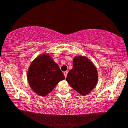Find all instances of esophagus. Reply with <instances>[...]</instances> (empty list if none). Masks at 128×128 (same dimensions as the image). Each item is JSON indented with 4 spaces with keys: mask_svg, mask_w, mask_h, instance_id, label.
Wrapping results in <instances>:
<instances>
[{
    "mask_svg": "<svg viewBox=\"0 0 128 128\" xmlns=\"http://www.w3.org/2000/svg\"><path fill=\"white\" fill-rule=\"evenodd\" d=\"M64 77H66V76H67V74H68V72H64Z\"/></svg>",
    "mask_w": 128,
    "mask_h": 128,
    "instance_id": "1",
    "label": "esophagus"
}]
</instances>
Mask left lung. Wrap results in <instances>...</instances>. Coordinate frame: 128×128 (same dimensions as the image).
<instances>
[{
	"label": "left lung",
	"instance_id": "left-lung-1",
	"mask_svg": "<svg viewBox=\"0 0 128 128\" xmlns=\"http://www.w3.org/2000/svg\"><path fill=\"white\" fill-rule=\"evenodd\" d=\"M66 80L78 93L86 96L97 85V68L86 56H76L72 62V68L68 72Z\"/></svg>",
	"mask_w": 128,
	"mask_h": 128
}]
</instances>
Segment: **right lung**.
<instances>
[{
    "label": "right lung",
    "mask_w": 128,
    "mask_h": 128,
    "mask_svg": "<svg viewBox=\"0 0 128 128\" xmlns=\"http://www.w3.org/2000/svg\"><path fill=\"white\" fill-rule=\"evenodd\" d=\"M64 76L49 54L43 53L31 63L27 71V80L32 90L40 96L50 93Z\"/></svg>",
    "instance_id": "1"
}]
</instances>
